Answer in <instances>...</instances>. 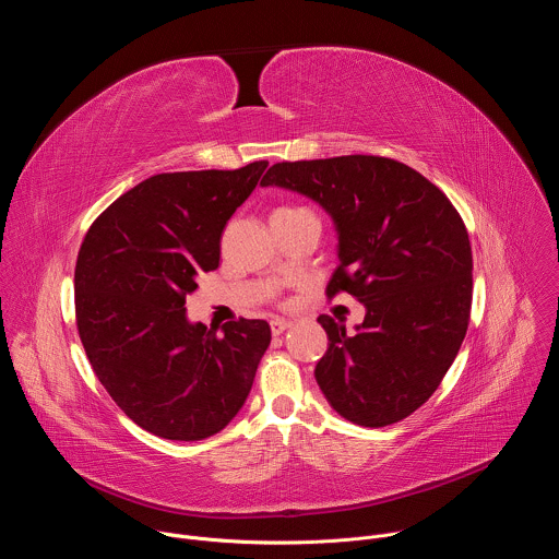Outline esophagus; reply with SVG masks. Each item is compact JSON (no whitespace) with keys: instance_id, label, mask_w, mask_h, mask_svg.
I'll return each mask as SVG.
<instances>
[{"instance_id":"1","label":"esophagus","mask_w":559,"mask_h":559,"mask_svg":"<svg viewBox=\"0 0 559 559\" xmlns=\"http://www.w3.org/2000/svg\"><path fill=\"white\" fill-rule=\"evenodd\" d=\"M270 325H272V334L281 336L283 332H287L292 328V321H285V318H274Z\"/></svg>"}]
</instances>
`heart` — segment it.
I'll use <instances>...</instances> for the list:
<instances>
[{
    "label": "heart",
    "instance_id": "b5f03b06",
    "mask_svg": "<svg viewBox=\"0 0 559 559\" xmlns=\"http://www.w3.org/2000/svg\"><path fill=\"white\" fill-rule=\"evenodd\" d=\"M296 210H305V207H278L276 212H296Z\"/></svg>",
    "mask_w": 559,
    "mask_h": 559
}]
</instances>
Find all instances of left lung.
<instances>
[{
    "label": "left lung",
    "mask_w": 559,
    "mask_h": 559,
    "mask_svg": "<svg viewBox=\"0 0 559 559\" xmlns=\"http://www.w3.org/2000/svg\"><path fill=\"white\" fill-rule=\"evenodd\" d=\"M309 197L334 221L338 267L328 296L347 292L367 313L330 338L316 365L328 403L349 423L386 427L423 407L464 341L473 257L462 216L414 168L373 154L274 164L261 181Z\"/></svg>",
    "instance_id": "obj_1"
}]
</instances>
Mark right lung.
<instances>
[{
    "label": "right lung",
    "instance_id": "right-lung-1",
    "mask_svg": "<svg viewBox=\"0 0 559 559\" xmlns=\"http://www.w3.org/2000/svg\"><path fill=\"white\" fill-rule=\"evenodd\" d=\"M265 168L154 175L108 205L79 250V338L117 407L158 438L225 429L270 347L265 321L238 318L218 334L186 316L197 276L218 267L225 223Z\"/></svg>",
    "mask_w": 559,
    "mask_h": 559
}]
</instances>
